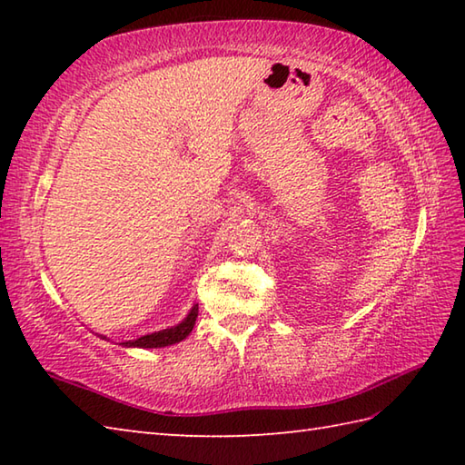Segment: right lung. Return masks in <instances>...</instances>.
Wrapping results in <instances>:
<instances>
[{"label": "right lung", "mask_w": 465, "mask_h": 465, "mask_svg": "<svg viewBox=\"0 0 465 465\" xmlns=\"http://www.w3.org/2000/svg\"><path fill=\"white\" fill-rule=\"evenodd\" d=\"M195 320H197V303L190 310V313L185 315V320L182 323H177L173 328H167L162 331L142 335V338L137 340L124 341V345H127V348H165V345H173L177 341L185 340L187 335L192 333Z\"/></svg>", "instance_id": "1"}]
</instances>
